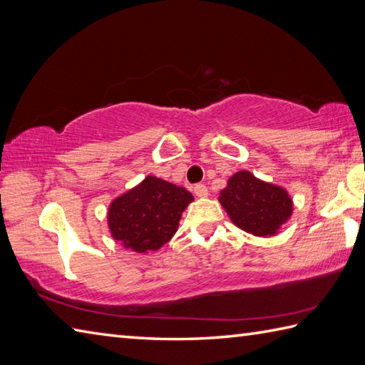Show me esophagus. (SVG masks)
Segmentation results:
<instances>
[{"mask_svg":"<svg viewBox=\"0 0 365 365\" xmlns=\"http://www.w3.org/2000/svg\"><path fill=\"white\" fill-rule=\"evenodd\" d=\"M195 195L197 197H207L208 196V190L204 183H197L195 185Z\"/></svg>","mask_w":365,"mask_h":365,"instance_id":"1","label":"esophagus"}]
</instances>
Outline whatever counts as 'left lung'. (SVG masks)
<instances>
[{
  "label": "left lung",
  "mask_w": 365,
  "mask_h": 365,
  "mask_svg": "<svg viewBox=\"0 0 365 365\" xmlns=\"http://www.w3.org/2000/svg\"><path fill=\"white\" fill-rule=\"evenodd\" d=\"M220 202L240 229L257 237H271L290 218L292 199L276 185L262 182L247 170L232 175Z\"/></svg>",
  "instance_id": "1"
}]
</instances>
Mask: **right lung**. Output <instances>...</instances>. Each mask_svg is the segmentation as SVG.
Listing matches in <instances>:
<instances>
[{
    "mask_svg": "<svg viewBox=\"0 0 365 365\" xmlns=\"http://www.w3.org/2000/svg\"><path fill=\"white\" fill-rule=\"evenodd\" d=\"M191 200V192L185 188L145 177L141 185L111 204L108 213L111 234L136 252L157 251L173 238Z\"/></svg>",
    "mask_w": 365,
    "mask_h": 365,
    "instance_id": "right-lung-1",
    "label": "right lung"
}]
</instances>
